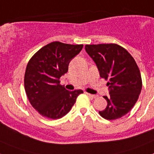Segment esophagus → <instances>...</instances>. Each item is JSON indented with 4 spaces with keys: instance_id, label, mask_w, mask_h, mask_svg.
I'll list each match as a JSON object with an SVG mask.
<instances>
[{
    "instance_id": "obj_1",
    "label": "esophagus",
    "mask_w": 154,
    "mask_h": 154,
    "mask_svg": "<svg viewBox=\"0 0 154 154\" xmlns=\"http://www.w3.org/2000/svg\"><path fill=\"white\" fill-rule=\"evenodd\" d=\"M86 94H87V95H88V96H90V97L93 98V99H95V98H96V97H97V96H96V95H92V94L88 93V92H86Z\"/></svg>"
}]
</instances>
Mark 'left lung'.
<instances>
[{
    "label": "left lung",
    "instance_id": "left-lung-1",
    "mask_svg": "<svg viewBox=\"0 0 154 154\" xmlns=\"http://www.w3.org/2000/svg\"><path fill=\"white\" fill-rule=\"evenodd\" d=\"M85 48L100 77L108 81L109 96H103L107 106L99 115L108 120L121 118L134 106L142 89L140 72L134 58L116 44L86 45Z\"/></svg>",
    "mask_w": 154,
    "mask_h": 154
}]
</instances>
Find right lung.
Returning a JSON list of instances; mask_svg holds the SVG:
<instances>
[{
  "mask_svg": "<svg viewBox=\"0 0 154 154\" xmlns=\"http://www.w3.org/2000/svg\"><path fill=\"white\" fill-rule=\"evenodd\" d=\"M83 48L53 42L35 53L27 65L24 89L30 103L42 116L57 119L71 110L81 89L69 91L59 79L69 69V64Z\"/></svg>",
  "mask_w": 154,
  "mask_h": 154,
  "instance_id": "obj_1",
  "label": "right lung"
}]
</instances>
